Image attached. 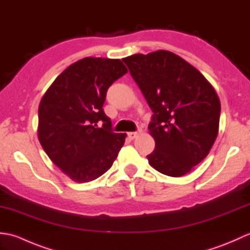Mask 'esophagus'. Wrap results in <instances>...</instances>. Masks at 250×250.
<instances>
[{
  "label": "esophagus",
  "mask_w": 250,
  "mask_h": 250,
  "mask_svg": "<svg viewBox=\"0 0 250 250\" xmlns=\"http://www.w3.org/2000/svg\"><path fill=\"white\" fill-rule=\"evenodd\" d=\"M141 132H142L141 130L140 131H136V132H130V133H128V136L130 137L131 140H134V139H136V137L141 134Z\"/></svg>",
  "instance_id": "esophagus-1"
}]
</instances>
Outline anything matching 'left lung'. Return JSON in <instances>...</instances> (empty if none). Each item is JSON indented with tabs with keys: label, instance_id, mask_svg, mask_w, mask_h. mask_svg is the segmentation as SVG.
<instances>
[{
	"label": "left lung",
	"instance_id": "obj_1",
	"mask_svg": "<svg viewBox=\"0 0 250 250\" xmlns=\"http://www.w3.org/2000/svg\"><path fill=\"white\" fill-rule=\"evenodd\" d=\"M124 62L153 111L148 129L156 147L148 162L167 176H184L208 155L218 135V94L194 66L171 51L135 54Z\"/></svg>",
	"mask_w": 250,
	"mask_h": 250
}]
</instances>
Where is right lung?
Wrapping results in <instances>:
<instances>
[{
    "instance_id": "1",
    "label": "right lung",
    "mask_w": 250,
    "mask_h": 250,
    "mask_svg": "<svg viewBox=\"0 0 250 250\" xmlns=\"http://www.w3.org/2000/svg\"><path fill=\"white\" fill-rule=\"evenodd\" d=\"M128 73L119 59L87 57L66 67L43 95L37 136L50 160L76 183L113 166L126 134L114 133L104 114L106 91Z\"/></svg>"
}]
</instances>
